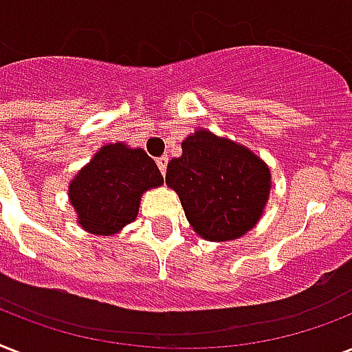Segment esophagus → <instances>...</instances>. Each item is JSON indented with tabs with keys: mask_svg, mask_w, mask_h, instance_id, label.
Returning <instances> with one entry per match:
<instances>
[{
	"mask_svg": "<svg viewBox=\"0 0 352 352\" xmlns=\"http://www.w3.org/2000/svg\"><path fill=\"white\" fill-rule=\"evenodd\" d=\"M168 157H159V159H157V166H159V170H160V173H162V175H164L166 173V166H168Z\"/></svg>",
	"mask_w": 352,
	"mask_h": 352,
	"instance_id": "esophagus-1",
	"label": "esophagus"
}]
</instances>
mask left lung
<instances>
[{
    "mask_svg": "<svg viewBox=\"0 0 352 352\" xmlns=\"http://www.w3.org/2000/svg\"><path fill=\"white\" fill-rule=\"evenodd\" d=\"M166 184L179 193L201 237L230 241L256 225L270 192V171L250 149L199 129L171 159Z\"/></svg>",
    "mask_w": 352,
    "mask_h": 352,
    "instance_id": "obj_1",
    "label": "left lung"
}]
</instances>
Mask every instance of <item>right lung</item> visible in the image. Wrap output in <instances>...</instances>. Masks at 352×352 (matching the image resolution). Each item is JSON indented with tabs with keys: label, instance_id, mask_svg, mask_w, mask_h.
Returning a JSON list of instances; mask_svg holds the SVG:
<instances>
[{
	"label": "right lung",
	"instance_id": "obj_1",
	"mask_svg": "<svg viewBox=\"0 0 352 352\" xmlns=\"http://www.w3.org/2000/svg\"><path fill=\"white\" fill-rule=\"evenodd\" d=\"M160 184L162 175L146 151L107 144L74 177L69 197L82 228L111 235L135 221L142 192Z\"/></svg>",
	"mask_w": 352,
	"mask_h": 352
}]
</instances>
